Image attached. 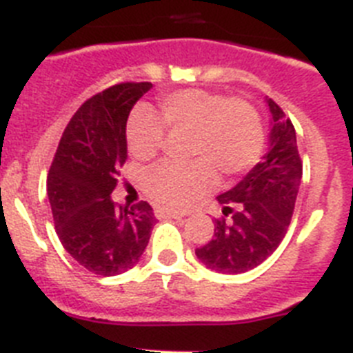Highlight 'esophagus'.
Here are the masks:
<instances>
[{
	"mask_svg": "<svg viewBox=\"0 0 353 353\" xmlns=\"http://www.w3.org/2000/svg\"><path fill=\"white\" fill-rule=\"evenodd\" d=\"M155 217L157 219H182L185 217V214H180V212L170 210V208H162V207H155Z\"/></svg>",
	"mask_w": 353,
	"mask_h": 353,
	"instance_id": "esophagus-1",
	"label": "esophagus"
}]
</instances>
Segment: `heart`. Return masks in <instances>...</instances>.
Masks as SVG:
<instances>
[{
	"label": "heart",
	"mask_w": 353,
	"mask_h": 353,
	"mask_svg": "<svg viewBox=\"0 0 353 353\" xmlns=\"http://www.w3.org/2000/svg\"><path fill=\"white\" fill-rule=\"evenodd\" d=\"M155 114L134 113L127 125L130 154L152 161L170 132H191L189 164H159L143 176V191L166 208H187L212 191L217 174L233 180L260 161L265 127L258 109L245 99L189 88L161 99Z\"/></svg>",
	"instance_id": "1"
}]
</instances>
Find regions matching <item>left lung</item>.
Returning <instances> with one entry per match:
<instances>
[{"label": "left lung", "instance_id": "obj_1", "mask_svg": "<svg viewBox=\"0 0 353 353\" xmlns=\"http://www.w3.org/2000/svg\"><path fill=\"white\" fill-rule=\"evenodd\" d=\"M267 102L274 118L269 152L242 182L217 198L223 215L215 219L214 236L196 249V256L217 272H248L263 263L292 221L302 159L293 123L272 99Z\"/></svg>", "mask_w": 353, "mask_h": 353}]
</instances>
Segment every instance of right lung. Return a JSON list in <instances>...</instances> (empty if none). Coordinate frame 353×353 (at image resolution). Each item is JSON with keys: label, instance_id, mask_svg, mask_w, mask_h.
Masks as SVG:
<instances>
[{"label": "right lung", "instance_id": "1", "mask_svg": "<svg viewBox=\"0 0 353 353\" xmlns=\"http://www.w3.org/2000/svg\"><path fill=\"white\" fill-rule=\"evenodd\" d=\"M152 83H118L83 102L56 148L48 196L56 233L70 256L97 276H117L138 263L155 215L146 201L113 203L127 161V118Z\"/></svg>", "mask_w": 353, "mask_h": 353}]
</instances>
